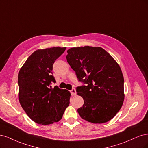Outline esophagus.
Segmentation results:
<instances>
[{
    "instance_id": "esophagus-1",
    "label": "esophagus",
    "mask_w": 148,
    "mask_h": 148,
    "mask_svg": "<svg viewBox=\"0 0 148 148\" xmlns=\"http://www.w3.org/2000/svg\"><path fill=\"white\" fill-rule=\"evenodd\" d=\"M70 92H71V93L72 96H75V95H76V90L75 88H73Z\"/></svg>"
}]
</instances>
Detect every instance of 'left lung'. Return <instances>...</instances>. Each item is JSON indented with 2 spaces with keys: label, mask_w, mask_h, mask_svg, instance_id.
Masks as SVG:
<instances>
[{
  "label": "left lung",
  "mask_w": 148,
  "mask_h": 148,
  "mask_svg": "<svg viewBox=\"0 0 148 148\" xmlns=\"http://www.w3.org/2000/svg\"><path fill=\"white\" fill-rule=\"evenodd\" d=\"M67 52L68 63L84 84L76 87L84 101L77 109L80 116L94 123L110 121L124 100V80L120 66L101 47H74Z\"/></svg>",
  "instance_id": "left-lung-1"
}]
</instances>
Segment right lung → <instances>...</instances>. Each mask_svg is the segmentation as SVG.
<instances>
[{"label": "right lung", "mask_w": 148, "mask_h": 148, "mask_svg": "<svg viewBox=\"0 0 148 148\" xmlns=\"http://www.w3.org/2000/svg\"><path fill=\"white\" fill-rule=\"evenodd\" d=\"M66 49L58 47L37 50L19 72V101L27 115L39 124L58 122L69 104V91L51 86L56 82L52 73L53 64Z\"/></svg>", "instance_id": "obj_1"}]
</instances>
